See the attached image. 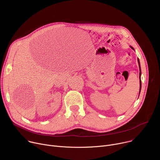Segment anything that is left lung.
<instances>
[{"mask_svg": "<svg viewBox=\"0 0 160 160\" xmlns=\"http://www.w3.org/2000/svg\"><path fill=\"white\" fill-rule=\"evenodd\" d=\"M131 48L132 49H133V48H132L131 47ZM134 50V49H133ZM138 63H139V71H140V72H139V77H140V92H141V66H140V61H139V59H138Z\"/></svg>", "mask_w": 160, "mask_h": 160, "instance_id": "left-lung-1", "label": "left lung"}]
</instances>
